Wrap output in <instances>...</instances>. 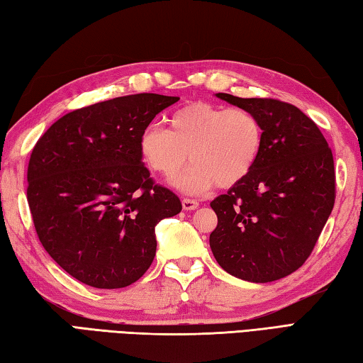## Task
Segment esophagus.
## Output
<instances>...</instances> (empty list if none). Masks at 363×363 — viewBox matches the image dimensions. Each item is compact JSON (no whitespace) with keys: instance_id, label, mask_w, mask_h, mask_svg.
<instances>
[{"instance_id":"34e87169","label":"esophagus","mask_w":363,"mask_h":363,"mask_svg":"<svg viewBox=\"0 0 363 363\" xmlns=\"http://www.w3.org/2000/svg\"><path fill=\"white\" fill-rule=\"evenodd\" d=\"M182 205L184 210H196L197 207H199V202H197L196 199H188V197H184V199L182 201Z\"/></svg>"}]
</instances>
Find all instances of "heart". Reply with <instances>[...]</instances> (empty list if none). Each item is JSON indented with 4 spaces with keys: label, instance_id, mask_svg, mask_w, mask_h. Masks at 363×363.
I'll list each match as a JSON object with an SVG mask.
<instances>
[{
    "label": "heart",
    "instance_id": "b5f03b06",
    "mask_svg": "<svg viewBox=\"0 0 363 363\" xmlns=\"http://www.w3.org/2000/svg\"><path fill=\"white\" fill-rule=\"evenodd\" d=\"M262 142V123L255 112L197 101L170 115L169 131L148 126L139 148L147 166L166 180L182 174L189 156L193 167L177 186L199 194L213 184L230 188L245 180L256 166Z\"/></svg>",
    "mask_w": 363,
    "mask_h": 363
}]
</instances>
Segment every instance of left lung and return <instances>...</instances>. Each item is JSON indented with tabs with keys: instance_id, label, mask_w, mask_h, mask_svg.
<instances>
[{
	"instance_id": "obj_1",
	"label": "left lung",
	"mask_w": 363,
	"mask_h": 363,
	"mask_svg": "<svg viewBox=\"0 0 363 363\" xmlns=\"http://www.w3.org/2000/svg\"><path fill=\"white\" fill-rule=\"evenodd\" d=\"M216 96L248 108L264 142L245 180L218 196L210 248L223 269L245 281L270 283L305 264L335 203L333 155L311 118L288 102Z\"/></svg>"
}]
</instances>
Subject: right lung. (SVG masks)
<instances>
[{
    "label": "right lung",
    "mask_w": 363,
    "mask_h": 363,
    "mask_svg": "<svg viewBox=\"0 0 363 363\" xmlns=\"http://www.w3.org/2000/svg\"><path fill=\"white\" fill-rule=\"evenodd\" d=\"M180 98L129 94L77 108L34 145L26 197L40 243L61 269L98 289L133 284L156 255L155 225L182 211L143 166L139 140Z\"/></svg>",
    "instance_id": "obj_1"
}]
</instances>
